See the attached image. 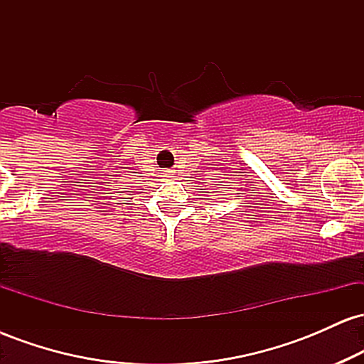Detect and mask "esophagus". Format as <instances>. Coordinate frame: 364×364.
Masks as SVG:
<instances>
[{"label": "esophagus", "instance_id": "1", "mask_svg": "<svg viewBox=\"0 0 364 364\" xmlns=\"http://www.w3.org/2000/svg\"><path fill=\"white\" fill-rule=\"evenodd\" d=\"M168 176H169V174H168Z\"/></svg>", "mask_w": 364, "mask_h": 364}]
</instances>
